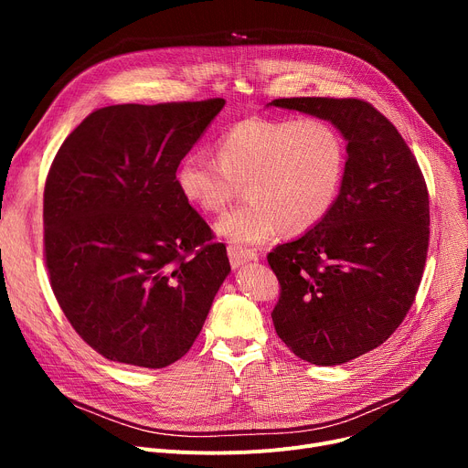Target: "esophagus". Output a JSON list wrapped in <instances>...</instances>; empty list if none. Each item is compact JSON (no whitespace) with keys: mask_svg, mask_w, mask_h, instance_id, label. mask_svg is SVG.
Here are the masks:
<instances>
[{"mask_svg":"<svg viewBox=\"0 0 468 468\" xmlns=\"http://www.w3.org/2000/svg\"><path fill=\"white\" fill-rule=\"evenodd\" d=\"M228 254H229V261L233 269H239L240 265H244L247 261H258L260 256L254 250H242L237 247H228Z\"/></svg>","mask_w":468,"mask_h":468,"instance_id":"esophagus-1","label":"esophagus"}]
</instances>
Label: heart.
Masks as SVG:
<instances>
[{"label": "heart", "mask_w": 468, "mask_h": 468, "mask_svg": "<svg viewBox=\"0 0 468 468\" xmlns=\"http://www.w3.org/2000/svg\"><path fill=\"white\" fill-rule=\"evenodd\" d=\"M216 155L189 152L176 168V186L203 212L224 210L242 186L247 201L216 224L237 249L265 242L279 229L302 235L321 224L347 168L346 140L318 117L239 121L219 134Z\"/></svg>", "instance_id": "heart-1"}]
</instances>
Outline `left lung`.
<instances>
[{"label": "left lung", "mask_w": 468, "mask_h": 468, "mask_svg": "<svg viewBox=\"0 0 468 468\" xmlns=\"http://www.w3.org/2000/svg\"><path fill=\"white\" fill-rule=\"evenodd\" d=\"M269 106L330 121L347 168L321 224L267 261L281 284L271 313L290 351L337 366L379 347L408 314L429 249V191L397 127L358 98H277Z\"/></svg>", "instance_id": "8db88e82"}]
</instances>
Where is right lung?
I'll use <instances>...</instances> for the list:
<instances>
[{"label": "right lung", "instance_id": "right-lung-1", "mask_svg": "<svg viewBox=\"0 0 468 468\" xmlns=\"http://www.w3.org/2000/svg\"><path fill=\"white\" fill-rule=\"evenodd\" d=\"M224 98L92 112L43 191L48 279L69 324L104 358L165 367L199 335L231 267L176 186Z\"/></svg>", "mask_w": 468, "mask_h": 468}]
</instances>
